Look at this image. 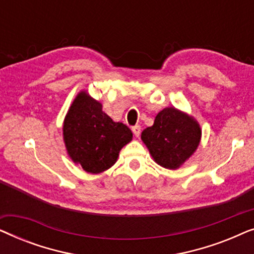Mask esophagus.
<instances>
[{
  "mask_svg": "<svg viewBox=\"0 0 254 254\" xmlns=\"http://www.w3.org/2000/svg\"><path fill=\"white\" fill-rule=\"evenodd\" d=\"M131 130H133V134L135 135V136L138 137L141 134V126H134L133 128H131Z\"/></svg>",
  "mask_w": 254,
  "mask_h": 254,
  "instance_id": "esophagus-1",
  "label": "esophagus"
}]
</instances>
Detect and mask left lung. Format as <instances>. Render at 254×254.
Masks as SVG:
<instances>
[{
	"label": "left lung",
	"instance_id": "8db88e82",
	"mask_svg": "<svg viewBox=\"0 0 254 254\" xmlns=\"http://www.w3.org/2000/svg\"><path fill=\"white\" fill-rule=\"evenodd\" d=\"M141 138L158 165L177 170L192 156L201 141V127L192 116L176 107L158 112Z\"/></svg>",
	"mask_w": 254,
	"mask_h": 254
}]
</instances>
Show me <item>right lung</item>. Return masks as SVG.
<instances>
[{
	"label": "right lung",
	"mask_w": 254,
	"mask_h": 254,
	"mask_svg": "<svg viewBox=\"0 0 254 254\" xmlns=\"http://www.w3.org/2000/svg\"><path fill=\"white\" fill-rule=\"evenodd\" d=\"M64 142L69 157L89 173L104 172L116 164L119 152L133 138L126 125L116 123L102 103L82 90L64 120Z\"/></svg>",
	"instance_id": "obj_1"
}]
</instances>
